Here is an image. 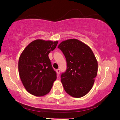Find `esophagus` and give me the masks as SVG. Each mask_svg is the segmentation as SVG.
I'll use <instances>...</instances> for the list:
<instances>
[{
    "instance_id": "obj_1",
    "label": "esophagus",
    "mask_w": 120,
    "mask_h": 120,
    "mask_svg": "<svg viewBox=\"0 0 120 120\" xmlns=\"http://www.w3.org/2000/svg\"><path fill=\"white\" fill-rule=\"evenodd\" d=\"M56 71L57 72V74H58V75H59L60 73V69H57V70H56Z\"/></svg>"
}]
</instances>
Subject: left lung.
I'll list each match as a JSON object with an SVG mask.
<instances>
[{"instance_id":"1","label":"left lung","mask_w":120,"mask_h":120,"mask_svg":"<svg viewBox=\"0 0 120 120\" xmlns=\"http://www.w3.org/2000/svg\"><path fill=\"white\" fill-rule=\"evenodd\" d=\"M65 55L66 71L61 75L65 91L79 98L90 91L97 74L98 63L88 45L77 39L62 41L58 47Z\"/></svg>"}]
</instances>
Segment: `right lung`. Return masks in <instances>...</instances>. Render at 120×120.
I'll list each match as a JSON object with an SVG mask.
<instances>
[{"mask_svg":"<svg viewBox=\"0 0 120 120\" xmlns=\"http://www.w3.org/2000/svg\"><path fill=\"white\" fill-rule=\"evenodd\" d=\"M58 41L36 40L26 47L20 55L18 72L25 89L29 93L42 96L49 92L56 79V73L48 57Z\"/></svg>","mask_w":120,"mask_h":120,"instance_id":"add662e5","label":"right lung"}]
</instances>
